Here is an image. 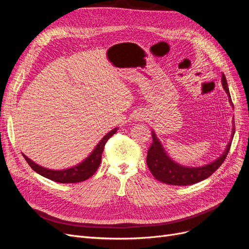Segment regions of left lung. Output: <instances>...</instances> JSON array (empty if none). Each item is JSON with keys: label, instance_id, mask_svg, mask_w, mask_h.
Wrapping results in <instances>:
<instances>
[{"label": "left lung", "instance_id": "8db88e82", "mask_svg": "<svg viewBox=\"0 0 249 249\" xmlns=\"http://www.w3.org/2000/svg\"><path fill=\"white\" fill-rule=\"evenodd\" d=\"M222 86L230 97V102L231 104V94L229 90V85L227 82V78L222 74ZM235 134V127L232 130L231 138ZM153 143L150 144L147 150L146 157V164L152 172V175L162 183L175 186H187L196 184L202 179H206L210 176L221 166V164L224 162L227 158L230 148L231 145V140L229 142L225 152L218 158L217 160L213 161L205 166L200 167H185L172 161L170 158L165 153V150L161 144V142L156 137V134L153 132Z\"/></svg>", "mask_w": 249, "mask_h": 249}]
</instances>
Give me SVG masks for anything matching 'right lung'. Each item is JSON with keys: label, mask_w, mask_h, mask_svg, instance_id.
Instances as JSON below:
<instances>
[{"label": "right lung", "mask_w": 249, "mask_h": 249, "mask_svg": "<svg viewBox=\"0 0 249 249\" xmlns=\"http://www.w3.org/2000/svg\"><path fill=\"white\" fill-rule=\"evenodd\" d=\"M116 131L117 129H113L112 131H110L106 136H104V138L100 141L99 144L96 145L91 155H90L88 158H86V159L82 163L77 165V166L69 168V169L51 170V169L43 168L39 166V165L35 164L33 161L30 160L29 158L26 157L25 155L22 156H24L27 163L34 171L39 173L40 176L44 178L54 180V182L62 183V184L83 182V180L92 177L95 173V171L97 170V168H99L102 161V154L104 152L105 144H106V142L116 133Z\"/></svg>", "instance_id": "add662e5"}]
</instances>
